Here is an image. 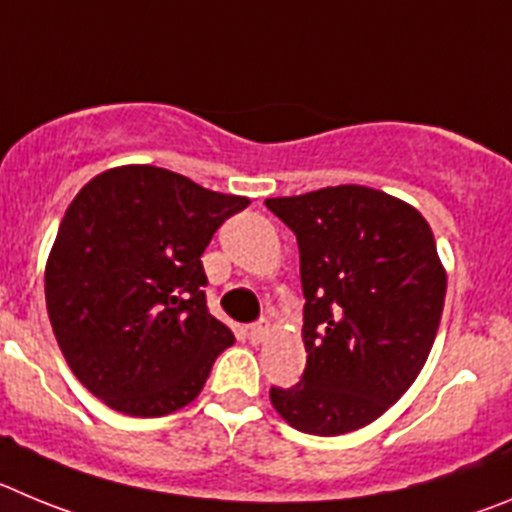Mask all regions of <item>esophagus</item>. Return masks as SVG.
<instances>
[{
	"label": "esophagus",
	"instance_id": "esophagus-1",
	"mask_svg": "<svg viewBox=\"0 0 512 512\" xmlns=\"http://www.w3.org/2000/svg\"><path fill=\"white\" fill-rule=\"evenodd\" d=\"M267 334H270V326H267V324H257V326H252L250 334H247V336H250L252 344H262L267 339Z\"/></svg>",
	"mask_w": 512,
	"mask_h": 512
}]
</instances>
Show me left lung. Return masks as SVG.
Listing matches in <instances>:
<instances>
[{
  "mask_svg": "<svg viewBox=\"0 0 512 512\" xmlns=\"http://www.w3.org/2000/svg\"><path fill=\"white\" fill-rule=\"evenodd\" d=\"M301 250L306 372L270 388L288 426L339 436L377 421L416 382L439 331L446 270L416 206L344 183L265 199Z\"/></svg>",
  "mask_w": 512,
  "mask_h": 512,
  "instance_id": "8db88e82",
  "label": "left lung"
}]
</instances>
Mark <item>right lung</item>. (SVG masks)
Instances as JSON below:
<instances>
[{
  "label": "right lung",
  "instance_id": "1",
  "mask_svg": "<svg viewBox=\"0 0 512 512\" xmlns=\"http://www.w3.org/2000/svg\"><path fill=\"white\" fill-rule=\"evenodd\" d=\"M247 204L155 165L109 168L76 193L45 262V303L91 395L137 418L199 398L234 344L206 311L201 255Z\"/></svg>",
  "mask_w": 512,
  "mask_h": 512
}]
</instances>
